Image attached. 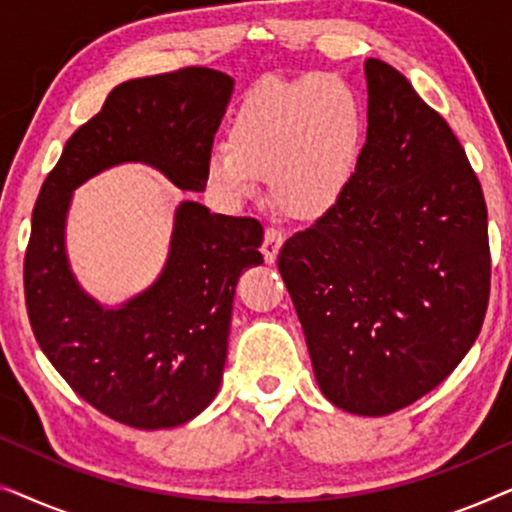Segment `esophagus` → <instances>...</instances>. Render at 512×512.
Masks as SVG:
<instances>
[{
    "mask_svg": "<svg viewBox=\"0 0 512 512\" xmlns=\"http://www.w3.org/2000/svg\"><path fill=\"white\" fill-rule=\"evenodd\" d=\"M284 244V233L277 228H265V235H263V244H261V251H263V258L265 263H275V258L279 254V249H282Z\"/></svg>",
    "mask_w": 512,
    "mask_h": 512,
    "instance_id": "obj_1",
    "label": "esophagus"
}]
</instances>
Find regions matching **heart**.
Wrapping results in <instances>:
<instances>
[{
  "label": "heart",
  "instance_id": "heart-1",
  "mask_svg": "<svg viewBox=\"0 0 512 512\" xmlns=\"http://www.w3.org/2000/svg\"><path fill=\"white\" fill-rule=\"evenodd\" d=\"M366 135V102L342 76L268 81L235 109L228 144L207 151L205 177L230 202L251 198L268 177L286 214L319 219L359 174Z\"/></svg>",
  "mask_w": 512,
  "mask_h": 512
}]
</instances>
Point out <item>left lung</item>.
Instances as JSON below:
<instances>
[{
	"label": "left lung",
	"mask_w": 512,
	"mask_h": 512,
	"mask_svg": "<svg viewBox=\"0 0 512 512\" xmlns=\"http://www.w3.org/2000/svg\"><path fill=\"white\" fill-rule=\"evenodd\" d=\"M366 79L359 174L277 265L324 396L382 417L436 389L473 347L492 256L485 195L450 125L387 62L366 60Z\"/></svg>",
	"instance_id": "left-lung-1"
}]
</instances>
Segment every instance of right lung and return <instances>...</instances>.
I'll return each instance as SVG.
<instances>
[{"mask_svg":"<svg viewBox=\"0 0 512 512\" xmlns=\"http://www.w3.org/2000/svg\"><path fill=\"white\" fill-rule=\"evenodd\" d=\"M233 79L184 67L111 90L100 114L67 139L32 212L25 305L34 338L83 401L135 429H170L219 391L230 312L242 270L261 265L263 226L181 202L163 275L118 310L79 289L65 256L72 191L118 163L158 167L181 191H205Z\"/></svg>","mask_w":512,"mask_h":512,"instance_id":"obj_1","label":"right lung"}]
</instances>
